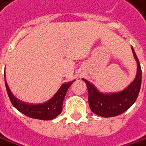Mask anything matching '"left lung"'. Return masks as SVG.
I'll use <instances>...</instances> for the list:
<instances>
[{
  "label": "left lung",
  "mask_w": 146,
  "mask_h": 146,
  "mask_svg": "<svg viewBox=\"0 0 146 146\" xmlns=\"http://www.w3.org/2000/svg\"><path fill=\"white\" fill-rule=\"evenodd\" d=\"M133 56L137 62V73L133 81L123 90L117 92H102L88 80L83 78L89 92V104L92 112L103 117L118 116L135 103L141 87L142 71L139 61L131 46Z\"/></svg>",
  "instance_id": "8db88e82"
}]
</instances>
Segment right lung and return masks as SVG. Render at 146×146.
<instances>
[{
	"mask_svg": "<svg viewBox=\"0 0 146 146\" xmlns=\"http://www.w3.org/2000/svg\"><path fill=\"white\" fill-rule=\"evenodd\" d=\"M76 81V79L70 82L64 83L61 85L54 96L48 101L41 104H31L21 101L17 98L10 90L5 76V85L9 98L14 107L25 116L40 120H51L56 117L62 111V103L67 93L69 87Z\"/></svg>",
	"mask_w": 146,
	"mask_h": 146,
	"instance_id": "add662e5",
	"label": "right lung"
}]
</instances>
